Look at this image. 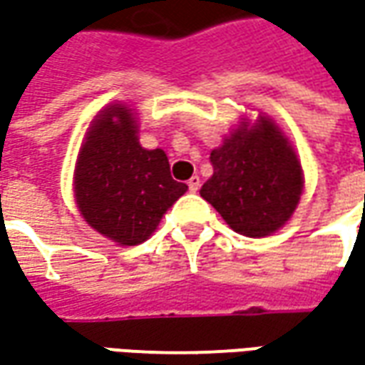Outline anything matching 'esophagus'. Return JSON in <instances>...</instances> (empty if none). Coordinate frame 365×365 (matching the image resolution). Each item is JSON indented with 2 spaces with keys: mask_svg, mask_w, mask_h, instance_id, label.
<instances>
[{
  "mask_svg": "<svg viewBox=\"0 0 365 365\" xmlns=\"http://www.w3.org/2000/svg\"><path fill=\"white\" fill-rule=\"evenodd\" d=\"M199 189H201V178H199V176H190L189 190L190 192H197Z\"/></svg>",
  "mask_w": 365,
  "mask_h": 365,
  "instance_id": "1",
  "label": "esophagus"
}]
</instances>
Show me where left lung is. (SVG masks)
I'll return each instance as SVG.
<instances>
[{
    "instance_id": "8db88e82",
    "label": "left lung",
    "mask_w": 365,
    "mask_h": 365,
    "mask_svg": "<svg viewBox=\"0 0 365 365\" xmlns=\"http://www.w3.org/2000/svg\"><path fill=\"white\" fill-rule=\"evenodd\" d=\"M213 176L201 189L227 225L247 237L280 230L302 192L301 162L272 121L240 128L209 156Z\"/></svg>"
}]
</instances>
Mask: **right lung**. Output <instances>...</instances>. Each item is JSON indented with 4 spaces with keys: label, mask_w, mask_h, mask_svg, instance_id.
Segmentation results:
<instances>
[{
    "label": "right lung",
    "mask_w": 365,
    "mask_h": 365,
    "mask_svg": "<svg viewBox=\"0 0 365 365\" xmlns=\"http://www.w3.org/2000/svg\"><path fill=\"white\" fill-rule=\"evenodd\" d=\"M187 189L170 176L164 150L140 146L128 107H107L93 121L75 170L77 205L93 230L121 245L142 244Z\"/></svg>",
    "instance_id": "add662e5"
}]
</instances>
